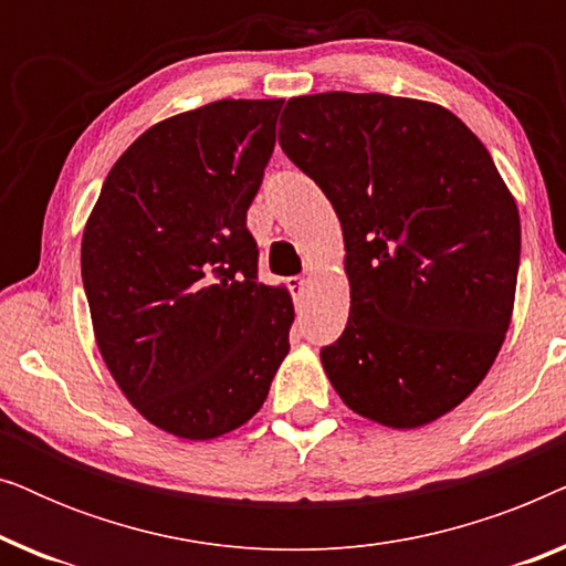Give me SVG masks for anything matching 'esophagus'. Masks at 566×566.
Listing matches in <instances>:
<instances>
[{
    "label": "esophagus",
    "mask_w": 566,
    "mask_h": 566,
    "mask_svg": "<svg viewBox=\"0 0 566 566\" xmlns=\"http://www.w3.org/2000/svg\"><path fill=\"white\" fill-rule=\"evenodd\" d=\"M289 285H291L293 298L296 301H304L308 296V277H291Z\"/></svg>",
    "instance_id": "obj_1"
}]
</instances>
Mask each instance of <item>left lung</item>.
I'll return each instance as SVG.
<instances>
[{
    "instance_id": "left-lung-1",
    "label": "left lung",
    "mask_w": 566,
    "mask_h": 566,
    "mask_svg": "<svg viewBox=\"0 0 566 566\" xmlns=\"http://www.w3.org/2000/svg\"><path fill=\"white\" fill-rule=\"evenodd\" d=\"M281 130L343 223L332 386L389 428L438 420L486 376L513 314L521 216L490 151L446 107L378 92L293 97Z\"/></svg>"
}]
</instances>
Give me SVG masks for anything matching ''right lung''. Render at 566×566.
I'll return each instance as SVG.
<instances>
[{"label":"right lung","instance_id":"right-lung-1","mask_svg":"<svg viewBox=\"0 0 566 566\" xmlns=\"http://www.w3.org/2000/svg\"><path fill=\"white\" fill-rule=\"evenodd\" d=\"M283 99H219L138 136L82 237L97 347L120 391L177 438L239 428L289 353L293 304L258 281L247 208Z\"/></svg>","mask_w":566,"mask_h":566}]
</instances>
